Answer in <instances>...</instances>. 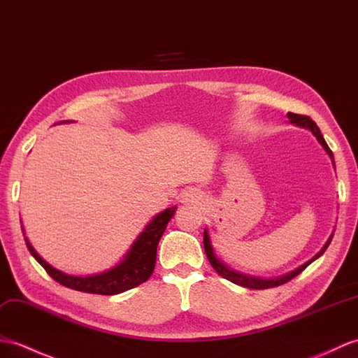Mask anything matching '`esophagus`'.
Masks as SVG:
<instances>
[{"instance_id": "obj_1", "label": "esophagus", "mask_w": 358, "mask_h": 358, "mask_svg": "<svg viewBox=\"0 0 358 358\" xmlns=\"http://www.w3.org/2000/svg\"><path fill=\"white\" fill-rule=\"evenodd\" d=\"M203 201V195H201V192H199L198 189H186V190H182V194H181V203H185V204H198V203H201Z\"/></svg>"}]
</instances>
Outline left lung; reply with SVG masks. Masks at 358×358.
<instances>
[{
    "instance_id": "obj_1",
    "label": "left lung",
    "mask_w": 358,
    "mask_h": 358,
    "mask_svg": "<svg viewBox=\"0 0 358 358\" xmlns=\"http://www.w3.org/2000/svg\"><path fill=\"white\" fill-rule=\"evenodd\" d=\"M287 117L289 119V123L296 124V127H301V128H305V129H310L313 132V136L317 138V141L320 143V146L325 149V152L329 155V159L332 162V166H334L336 169V164H334V155H332V151L329 149V146L327 145L325 138H323V136L320 134V129L317 124H315V122H313L308 115H301V114H294V113H288ZM332 236H334V231L329 235L328 241L325 243V245H323L320 248V252L313 256L311 259L308 262H305L303 265H301V267H297L296 270L289 271V273H285L282 274V276H278V278H259V276H252V274H247V273H243L239 270H235L229 267V265L221 261V257L217 255V252H215V248L212 245V239H210V235H209V230L204 229V252L207 255V259H209V262L212 264V267L217 270V273L220 274V276H222L224 279H227L230 282H234V284L239 285V287H244V288H253V289H265V288H273V287H279L282 284H287L288 280H292L293 278H296L299 273H302L306 267L311 262H314L317 257H320L323 253H325V250L328 248V245L331 244L332 241Z\"/></svg>"
}]
</instances>
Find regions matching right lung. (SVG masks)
I'll use <instances>...</instances> for the list:
<instances>
[{"instance_id": "add662e5", "label": "right lung", "mask_w": 358, "mask_h": 358, "mask_svg": "<svg viewBox=\"0 0 358 358\" xmlns=\"http://www.w3.org/2000/svg\"><path fill=\"white\" fill-rule=\"evenodd\" d=\"M61 123H70V120H62L59 122V124ZM176 210L177 206L168 207V209H164L163 212L157 213L155 217L146 224L143 231H141L129 247V250L124 253V256L114 265V267L102 273L88 274V276H73V274L55 268L53 265H50L30 244L29 238L26 236V230H24L22 226V220L21 230L31 256L43 265L45 271L56 282H59V284L71 289H76V292L113 296L143 284V282L151 278L157 259V245H159L160 238L166 230V226H168V222L172 220Z\"/></svg>"}]
</instances>
